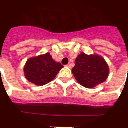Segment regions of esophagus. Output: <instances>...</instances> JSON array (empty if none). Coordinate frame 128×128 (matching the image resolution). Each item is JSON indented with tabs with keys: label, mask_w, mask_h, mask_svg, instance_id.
I'll use <instances>...</instances> for the list:
<instances>
[{
	"label": "esophagus",
	"mask_w": 128,
	"mask_h": 128,
	"mask_svg": "<svg viewBox=\"0 0 128 128\" xmlns=\"http://www.w3.org/2000/svg\"><path fill=\"white\" fill-rule=\"evenodd\" d=\"M66 67H68V68H71V64H70V63H68V64H66Z\"/></svg>",
	"instance_id": "34e87169"
}]
</instances>
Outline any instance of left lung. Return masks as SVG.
<instances>
[{
	"instance_id": "left-lung-1",
	"label": "left lung",
	"mask_w": 128,
	"mask_h": 128,
	"mask_svg": "<svg viewBox=\"0 0 128 128\" xmlns=\"http://www.w3.org/2000/svg\"><path fill=\"white\" fill-rule=\"evenodd\" d=\"M72 72L81 85L91 88L106 80L109 68L103 58L82 52L76 58Z\"/></svg>"
}]
</instances>
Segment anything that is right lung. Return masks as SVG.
<instances>
[{"label":"right lung","instance_id":"right-lung-1","mask_svg":"<svg viewBox=\"0 0 128 128\" xmlns=\"http://www.w3.org/2000/svg\"><path fill=\"white\" fill-rule=\"evenodd\" d=\"M64 66L56 62L49 53L27 60L24 68L25 77L29 82L42 86L52 81Z\"/></svg>","mask_w":128,"mask_h":128}]
</instances>
